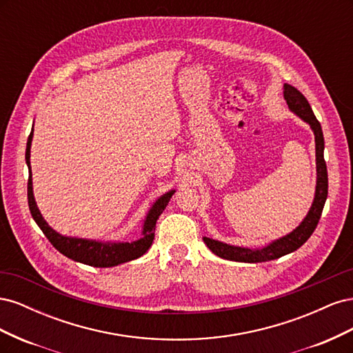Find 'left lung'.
Returning a JSON list of instances; mask_svg holds the SVG:
<instances>
[{"label":"left lung","instance_id":"left-lung-1","mask_svg":"<svg viewBox=\"0 0 353 353\" xmlns=\"http://www.w3.org/2000/svg\"><path fill=\"white\" fill-rule=\"evenodd\" d=\"M284 99L290 109L296 116L301 117L306 122L315 135V156H316V187H315V197L312 206L309 209L307 215L303 221L299 223V227L288 232L287 236L276 239L268 245L262 249H249V248H239V245H231L209 237H203V241L208 248L222 259L236 261V262H266L279 259L284 254L297 250L301 245L312 236L315 231L318 221L321 218V213L325 205L327 194H328V175H327V165L324 160V135L321 125L316 121V117L309 105L305 95L297 91L294 87L288 83H284Z\"/></svg>","mask_w":353,"mask_h":353}]
</instances>
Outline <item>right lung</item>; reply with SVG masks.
I'll use <instances>...</instances> for the list:
<instances>
[{
	"label": "right lung",
	"instance_id": "obj_1",
	"mask_svg": "<svg viewBox=\"0 0 353 353\" xmlns=\"http://www.w3.org/2000/svg\"><path fill=\"white\" fill-rule=\"evenodd\" d=\"M32 138H34V128H32L30 135L28 138L26 144V165L29 168V179H28V203L29 210L34 221L38 223L41 231L46 234V237L54 248L65 254L66 258L77 261L85 265L95 266V268H110V266L121 265L125 262L134 261L143 256L154 240V228L159 216L162 215L166 205L169 203L170 197L174 196L175 190H170L163 196H160L153 206L148 210L147 216L144 219L143 225V237L135 241H95L87 239H78V237H66L61 236L57 231L52 230L47 221L42 218L41 212L37 206V201L34 197V188H32V172H30V145Z\"/></svg>",
	"mask_w": 353,
	"mask_h": 353
}]
</instances>
